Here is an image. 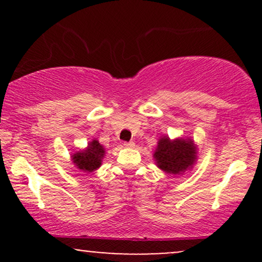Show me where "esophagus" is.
I'll list each match as a JSON object with an SVG mask.
<instances>
[{
    "instance_id": "esophagus-1",
    "label": "esophagus",
    "mask_w": 262,
    "mask_h": 262,
    "mask_svg": "<svg viewBox=\"0 0 262 262\" xmlns=\"http://www.w3.org/2000/svg\"><path fill=\"white\" fill-rule=\"evenodd\" d=\"M123 145H124L125 148H133L134 141H124V144H123Z\"/></svg>"
}]
</instances>
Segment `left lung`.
I'll use <instances>...</instances> for the list:
<instances>
[{
  "label": "left lung",
  "mask_w": 262,
  "mask_h": 262,
  "mask_svg": "<svg viewBox=\"0 0 262 262\" xmlns=\"http://www.w3.org/2000/svg\"><path fill=\"white\" fill-rule=\"evenodd\" d=\"M154 158L161 170L176 175L191 167L196 160L193 141L185 139L170 140L167 137L161 138L154 152Z\"/></svg>",
  "instance_id": "left-lung-1"
}]
</instances>
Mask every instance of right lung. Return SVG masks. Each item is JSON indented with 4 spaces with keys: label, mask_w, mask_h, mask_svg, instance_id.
Here are the masks:
<instances>
[{
    "label": "right lung",
    "mask_w": 262,
    "mask_h": 262,
    "mask_svg": "<svg viewBox=\"0 0 262 262\" xmlns=\"http://www.w3.org/2000/svg\"><path fill=\"white\" fill-rule=\"evenodd\" d=\"M104 152L106 151H104L103 146L97 140H93L89 144L86 150L73 155V161L77 166V169L91 172V171L98 169L101 166Z\"/></svg>",
    "instance_id": "1"
}]
</instances>
